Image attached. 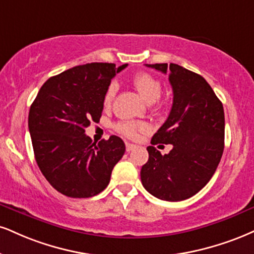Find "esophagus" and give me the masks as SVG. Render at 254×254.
<instances>
[{
    "label": "esophagus",
    "instance_id": "34e87169",
    "mask_svg": "<svg viewBox=\"0 0 254 254\" xmlns=\"http://www.w3.org/2000/svg\"><path fill=\"white\" fill-rule=\"evenodd\" d=\"M125 148H127V152H130V151L135 150L137 146L135 144H131V143H127V144H125Z\"/></svg>",
    "mask_w": 254,
    "mask_h": 254
}]
</instances>
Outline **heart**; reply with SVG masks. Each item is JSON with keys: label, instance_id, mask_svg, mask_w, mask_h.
Wrapping results in <instances>:
<instances>
[{"label": "heart", "instance_id": "b5f03b06", "mask_svg": "<svg viewBox=\"0 0 254 254\" xmlns=\"http://www.w3.org/2000/svg\"><path fill=\"white\" fill-rule=\"evenodd\" d=\"M132 85L135 86L137 92L139 93V96L144 99L145 103L152 104L155 103L161 96L162 91V85L158 79L152 77L151 74L145 72H139L137 74L133 75L132 78ZM118 86L116 82H111L109 85V87L106 88V92L104 94V105L110 106L111 105L112 100L115 99L116 93H117ZM145 125L143 123H137V122L132 121H125L121 122L117 124V130L118 132H121L122 135L129 137V138H133L136 137L137 132L140 130H144Z\"/></svg>", "mask_w": 254, "mask_h": 254}]
</instances>
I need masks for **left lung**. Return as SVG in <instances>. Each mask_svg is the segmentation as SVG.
I'll list each match as a JSON object with an SVG mask.
<instances>
[{"mask_svg": "<svg viewBox=\"0 0 254 254\" xmlns=\"http://www.w3.org/2000/svg\"><path fill=\"white\" fill-rule=\"evenodd\" d=\"M145 66L169 74L173 106L151 144H173L161 155L148 146L149 160L140 170L146 190L166 201H182L202 189L214 175L224 152L225 114L219 98L197 73L176 64Z\"/></svg>", "mask_w": 254, "mask_h": 254, "instance_id": "left-lung-1", "label": "left lung"}]
</instances>
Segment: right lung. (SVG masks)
<instances>
[{
	"instance_id": "obj_1",
	"label": "right lung",
	"mask_w": 254,
	"mask_h": 254,
	"mask_svg": "<svg viewBox=\"0 0 254 254\" xmlns=\"http://www.w3.org/2000/svg\"><path fill=\"white\" fill-rule=\"evenodd\" d=\"M127 64L91 63L51 77L29 110L28 127L36 163L48 182L68 197H91L108 187L125 144L117 136L98 144L85 135L99 122L104 94Z\"/></svg>"
}]
</instances>
